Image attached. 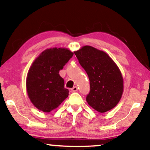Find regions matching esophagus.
Instances as JSON below:
<instances>
[{"instance_id": "esophagus-1", "label": "esophagus", "mask_w": 150, "mask_h": 150, "mask_svg": "<svg viewBox=\"0 0 150 150\" xmlns=\"http://www.w3.org/2000/svg\"><path fill=\"white\" fill-rule=\"evenodd\" d=\"M78 90V88H77V86H73V88H71V91L73 92H75V91H77Z\"/></svg>"}]
</instances>
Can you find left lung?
<instances>
[{"mask_svg": "<svg viewBox=\"0 0 150 150\" xmlns=\"http://www.w3.org/2000/svg\"><path fill=\"white\" fill-rule=\"evenodd\" d=\"M74 53L90 81L88 105L100 113L114 108L123 93V78L117 66L107 53L90 45Z\"/></svg>", "mask_w": 150, "mask_h": 150, "instance_id": "8db88e82", "label": "left lung"}]
</instances>
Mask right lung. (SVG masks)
Segmentation results:
<instances>
[{"label": "right lung", "instance_id": "1", "mask_svg": "<svg viewBox=\"0 0 150 150\" xmlns=\"http://www.w3.org/2000/svg\"><path fill=\"white\" fill-rule=\"evenodd\" d=\"M73 55L67 48L47 49L30 66L26 88L30 101L39 110L50 112L69 96V89L64 88V80L59 71Z\"/></svg>", "mask_w": 150, "mask_h": 150}]
</instances>
